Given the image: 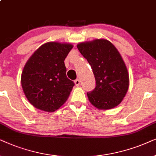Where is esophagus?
Wrapping results in <instances>:
<instances>
[{
	"label": "esophagus",
	"mask_w": 156,
	"mask_h": 156,
	"mask_svg": "<svg viewBox=\"0 0 156 156\" xmlns=\"http://www.w3.org/2000/svg\"><path fill=\"white\" fill-rule=\"evenodd\" d=\"M74 83H75V85H76V86H78L80 83V81L79 79H76V80H75Z\"/></svg>",
	"instance_id": "obj_1"
}]
</instances>
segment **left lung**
<instances>
[{"label":"left lung","mask_w":156,"mask_h":156,"mask_svg":"<svg viewBox=\"0 0 156 156\" xmlns=\"http://www.w3.org/2000/svg\"><path fill=\"white\" fill-rule=\"evenodd\" d=\"M92 68L96 86L87 93L93 106L109 110L120 104L129 87V74L117 48L106 39H95L77 45Z\"/></svg>","instance_id":"8db88e82"}]
</instances>
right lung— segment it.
<instances>
[{"label": "right lung", "instance_id": "right-lung-1", "mask_svg": "<svg viewBox=\"0 0 156 156\" xmlns=\"http://www.w3.org/2000/svg\"><path fill=\"white\" fill-rule=\"evenodd\" d=\"M73 47L70 43H45L26 62L20 81L25 95L35 108L53 112L67 101L74 83L66 76L64 61Z\"/></svg>", "mask_w": 156, "mask_h": 156}]
</instances>
